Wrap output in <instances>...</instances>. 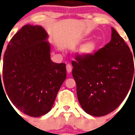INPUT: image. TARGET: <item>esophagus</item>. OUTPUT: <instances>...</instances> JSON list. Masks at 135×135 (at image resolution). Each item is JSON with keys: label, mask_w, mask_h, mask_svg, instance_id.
Listing matches in <instances>:
<instances>
[{"label": "esophagus", "mask_w": 135, "mask_h": 135, "mask_svg": "<svg viewBox=\"0 0 135 135\" xmlns=\"http://www.w3.org/2000/svg\"><path fill=\"white\" fill-rule=\"evenodd\" d=\"M66 71H67L68 73H71V71H72V66H71V64H68L66 65Z\"/></svg>", "instance_id": "esophagus-1"}]
</instances>
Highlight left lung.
Returning <instances> with one entry per match:
<instances>
[{
  "mask_svg": "<svg viewBox=\"0 0 135 135\" xmlns=\"http://www.w3.org/2000/svg\"><path fill=\"white\" fill-rule=\"evenodd\" d=\"M111 40L94 54L77 56L72 75L82 109L102 117L124 100L134 77V60L129 46L112 27Z\"/></svg>",
  "mask_w": 135,
  "mask_h": 135,
  "instance_id": "8db88e82",
  "label": "left lung"
}]
</instances>
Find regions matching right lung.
I'll list each match as a JSON object with an SVG mask.
<instances>
[{"label":"right lung","mask_w":135,"mask_h":135,"mask_svg":"<svg viewBox=\"0 0 135 135\" xmlns=\"http://www.w3.org/2000/svg\"><path fill=\"white\" fill-rule=\"evenodd\" d=\"M47 38L48 34L41 26H23L8 44L2 77L0 72V86L4 87L13 106L34 117L51 110L66 78V64L51 60Z\"/></svg>","instance_id":"1"}]
</instances>
